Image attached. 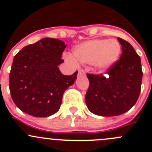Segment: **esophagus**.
I'll return each mask as SVG.
<instances>
[{"label":"esophagus","instance_id":"34e87169","mask_svg":"<svg viewBox=\"0 0 152 152\" xmlns=\"http://www.w3.org/2000/svg\"><path fill=\"white\" fill-rule=\"evenodd\" d=\"M83 75H85V71H84V70H79V73H78V76H83Z\"/></svg>","mask_w":152,"mask_h":152}]
</instances>
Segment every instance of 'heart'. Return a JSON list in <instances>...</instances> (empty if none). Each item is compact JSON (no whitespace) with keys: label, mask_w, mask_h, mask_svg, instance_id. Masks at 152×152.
<instances>
[{"label":"heart","mask_w":152,"mask_h":152,"mask_svg":"<svg viewBox=\"0 0 152 152\" xmlns=\"http://www.w3.org/2000/svg\"><path fill=\"white\" fill-rule=\"evenodd\" d=\"M121 45L116 39H92L85 41L73 48L75 60L85 64H93L96 70L104 72L111 67L118 59Z\"/></svg>","instance_id":"b5f03b06"}]
</instances>
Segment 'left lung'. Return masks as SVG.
I'll return each instance as SVG.
<instances>
[{
	"mask_svg": "<svg viewBox=\"0 0 152 152\" xmlns=\"http://www.w3.org/2000/svg\"><path fill=\"white\" fill-rule=\"evenodd\" d=\"M119 60L106 72L108 76L87 73L90 86L85 96L88 110L97 115L117 116L129 111L138 99L141 88V61L134 48L120 37Z\"/></svg>",
	"mask_w": 152,
	"mask_h": 152,
	"instance_id": "8db88e82",
	"label": "left lung"
}]
</instances>
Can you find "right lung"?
<instances>
[{"label":"right lung","instance_id":"add662e5","mask_svg":"<svg viewBox=\"0 0 152 152\" xmlns=\"http://www.w3.org/2000/svg\"><path fill=\"white\" fill-rule=\"evenodd\" d=\"M65 42L42 38L15 56L10 73V90L17 107L34 117H48L59 111L65 90L75 82L78 71L63 75L59 66Z\"/></svg>","mask_w":152,"mask_h":152}]
</instances>
